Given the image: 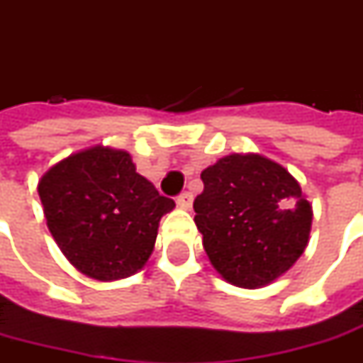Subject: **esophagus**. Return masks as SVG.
I'll return each mask as SVG.
<instances>
[{"mask_svg":"<svg viewBox=\"0 0 363 363\" xmlns=\"http://www.w3.org/2000/svg\"><path fill=\"white\" fill-rule=\"evenodd\" d=\"M177 205L181 206V208H191L193 205V194L189 193V191H184L177 196Z\"/></svg>","mask_w":363,"mask_h":363,"instance_id":"1","label":"esophagus"}]
</instances>
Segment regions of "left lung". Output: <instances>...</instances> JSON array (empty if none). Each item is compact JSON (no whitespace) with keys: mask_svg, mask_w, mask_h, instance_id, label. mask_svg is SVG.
I'll return each mask as SVG.
<instances>
[{"mask_svg":"<svg viewBox=\"0 0 363 363\" xmlns=\"http://www.w3.org/2000/svg\"><path fill=\"white\" fill-rule=\"evenodd\" d=\"M194 223L213 267L233 285L275 281L306 251L311 205L277 162L231 155L201 172Z\"/></svg>","mask_w":363,"mask_h":363,"instance_id":"8db88e82","label":"left lung"}]
</instances>
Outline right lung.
Instances as JSON below:
<instances>
[{
	"mask_svg": "<svg viewBox=\"0 0 363 363\" xmlns=\"http://www.w3.org/2000/svg\"><path fill=\"white\" fill-rule=\"evenodd\" d=\"M48 229L84 275L110 281L134 275L148 261L158 223L174 208L128 152L96 146L45 172L38 184Z\"/></svg>",
	"mask_w": 363,
	"mask_h": 363,
	"instance_id": "1",
	"label": "right lung"
}]
</instances>
